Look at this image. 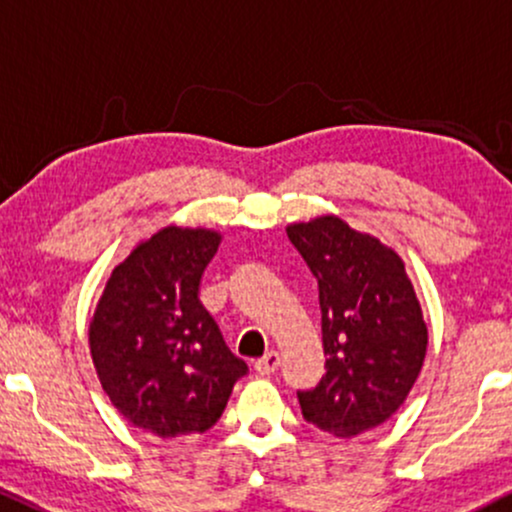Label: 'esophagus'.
<instances>
[{
  "label": "esophagus",
  "instance_id": "34e87169",
  "mask_svg": "<svg viewBox=\"0 0 512 512\" xmlns=\"http://www.w3.org/2000/svg\"><path fill=\"white\" fill-rule=\"evenodd\" d=\"M276 368H279V354L276 351H267V354L255 361V370L260 375H272Z\"/></svg>",
  "mask_w": 512,
  "mask_h": 512
}]
</instances>
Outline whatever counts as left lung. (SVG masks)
Returning <instances> with one entry per match:
<instances>
[{"instance_id":"obj_1","label":"left lung","mask_w":512,"mask_h":512,"mask_svg":"<svg viewBox=\"0 0 512 512\" xmlns=\"http://www.w3.org/2000/svg\"><path fill=\"white\" fill-rule=\"evenodd\" d=\"M317 279L325 375L298 390L303 419L339 438L380 426L424 366L428 332L404 264L378 238L337 216L289 226Z\"/></svg>"}]
</instances>
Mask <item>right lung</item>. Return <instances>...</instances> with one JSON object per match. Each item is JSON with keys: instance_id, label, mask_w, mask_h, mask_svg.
Returning <instances> with one entry per match:
<instances>
[{"instance_id": "right-lung-1", "label": "right lung", "mask_w": 512, "mask_h": 512, "mask_svg": "<svg viewBox=\"0 0 512 512\" xmlns=\"http://www.w3.org/2000/svg\"><path fill=\"white\" fill-rule=\"evenodd\" d=\"M219 233L168 226L117 264L93 315V366L115 409L158 438L209 431L248 363L223 342L199 286Z\"/></svg>"}]
</instances>
